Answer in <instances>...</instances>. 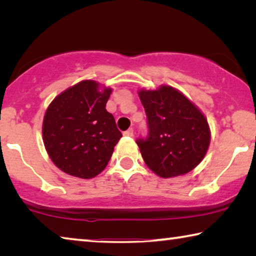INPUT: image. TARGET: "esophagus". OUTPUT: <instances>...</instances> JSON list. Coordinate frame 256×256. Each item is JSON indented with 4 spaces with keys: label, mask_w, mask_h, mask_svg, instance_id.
Segmentation results:
<instances>
[{
    "label": "esophagus",
    "mask_w": 256,
    "mask_h": 256,
    "mask_svg": "<svg viewBox=\"0 0 256 256\" xmlns=\"http://www.w3.org/2000/svg\"><path fill=\"white\" fill-rule=\"evenodd\" d=\"M124 136H130V138H131V136H133V134H134V131H133V128H128V131H125L124 133Z\"/></svg>",
    "instance_id": "34e87169"
}]
</instances>
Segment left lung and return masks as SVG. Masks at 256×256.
Wrapping results in <instances>:
<instances>
[{
    "instance_id": "8db88e82",
    "label": "left lung",
    "mask_w": 256,
    "mask_h": 256,
    "mask_svg": "<svg viewBox=\"0 0 256 256\" xmlns=\"http://www.w3.org/2000/svg\"><path fill=\"white\" fill-rule=\"evenodd\" d=\"M138 94L149 125L148 138L138 141L146 166L162 178L193 170L210 146L211 131L206 115L172 86L140 89Z\"/></svg>"
}]
</instances>
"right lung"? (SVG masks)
Instances as JSON below:
<instances>
[{
    "label": "right lung",
    "instance_id": "right-lung-1",
    "mask_svg": "<svg viewBox=\"0 0 256 256\" xmlns=\"http://www.w3.org/2000/svg\"><path fill=\"white\" fill-rule=\"evenodd\" d=\"M112 89L82 80L58 94L42 120V141L52 162L68 175L90 180L105 170L122 138L106 102Z\"/></svg>",
    "mask_w": 256,
    "mask_h": 256
}]
</instances>
